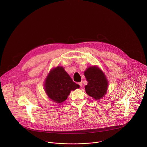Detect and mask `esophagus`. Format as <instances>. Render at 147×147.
Listing matches in <instances>:
<instances>
[{
  "instance_id": "34e87169",
  "label": "esophagus",
  "mask_w": 147,
  "mask_h": 147,
  "mask_svg": "<svg viewBox=\"0 0 147 147\" xmlns=\"http://www.w3.org/2000/svg\"><path fill=\"white\" fill-rule=\"evenodd\" d=\"M78 84H79L81 87H82V85H83V82H82V81L79 82V83H78Z\"/></svg>"
}]
</instances>
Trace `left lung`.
Listing matches in <instances>:
<instances>
[{
  "instance_id": "obj_1",
  "label": "left lung",
  "mask_w": 147,
  "mask_h": 147,
  "mask_svg": "<svg viewBox=\"0 0 147 147\" xmlns=\"http://www.w3.org/2000/svg\"><path fill=\"white\" fill-rule=\"evenodd\" d=\"M88 82L85 86L86 93L96 100L102 98L107 93L108 81L102 71L97 67H89L84 71Z\"/></svg>"
}]
</instances>
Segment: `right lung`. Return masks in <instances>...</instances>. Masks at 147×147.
<instances>
[{"label": "right lung", "instance_id": "obj_1", "mask_svg": "<svg viewBox=\"0 0 147 147\" xmlns=\"http://www.w3.org/2000/svg\"><path fill=\"white\" fill-rule=\"evenodd\" d=\"M45 91L51 100L61 103L67 98L70 91L80 88L61 66L51 70L45 82Z\"/></svg>", "mask_w": 147, "mask_h": 147}]
</instances>
